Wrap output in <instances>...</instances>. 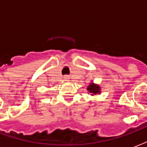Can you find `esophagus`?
<instances>
[{
  "mask_svg": "<svg viewBox=\"0 0 147 147\" xmlns=\"http://www.w3.org/2000/svg\"><path fill=\"white\" fill-rule=\"evenodd\" d=\"M64 80H65V81H68L70 78H69V76H64Z\"/></svg>",
  "mask_w": 147,
  "mask_h": 147,
  "instance_id": "esophagus-1",
  "label": "esophagus"
}]
</instances>
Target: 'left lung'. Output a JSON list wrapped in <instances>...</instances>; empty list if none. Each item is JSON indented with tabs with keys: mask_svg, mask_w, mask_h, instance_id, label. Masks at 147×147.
<instances>
[{
	"mask_svg": "<svg viewBox=\"0 0 147 147\" xmlns=\"http://www.w3.org/2000/svg\"><path fill=\"white\" fill-rule=\"evenodd\" d=\"M88 91H89L90 94H91V95L93 94H98V93H100V87L99 86H97L95 84H94V83H91L89 86H88Z\"/></svg>",
	"mask_w": 147,
	"mask_h": 147,
	"instance_id": "1",
	"label": "left lung"
}]
</instances>
